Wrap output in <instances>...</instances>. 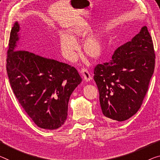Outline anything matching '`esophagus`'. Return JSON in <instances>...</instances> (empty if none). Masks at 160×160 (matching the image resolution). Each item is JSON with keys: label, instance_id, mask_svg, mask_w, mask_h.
<instances>
[{"label": "esophagus", "instance_id": "esophagus-1", "mask_svg": "<svg viewBox=\"0 0 160 160\" xmlns=\"http://www.w3.org/2000/svg\"><path fill=\"white\" fill-rule=\"evenodd\" d=\"M81 73H82V77L86 82H88V81H90L92 78L90 73L88 72V71L86 68H82L81 69Z\"/></svg>", "mask_w": 160, "mask_h": 160}]
</instances>
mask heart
I'll return each mask as SVG.
<instances>
[{
    "label": "heart",
    "instance_id": "1",
    "mask_svg": "<svg viewBox=\"0 0 160 160\" xmlns=\"http://www.w3.org/2000/svg\"><path fill=\"white\" fill-rule=\"evenodd\" d=\"M87 35V30L84 27L75 26L69 31V35L63 34L61 36V48L63 54L68 60L73 61L77 58V51L78 48L76 40L83 38ZM83 51L88 57L97 59L102 55L104 43L102 38L98 35H92L85 39L83 46Z\"/></svg>",
    "mask_w": 160,
    "mask_h": 160
}]
</instances>
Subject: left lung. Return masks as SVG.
<instances>
[{
    "label": "left lung",
    "instance_id": "left-lung-1",
    "mask_svg": "<svg viewBox=\"0 0 160 160\" xmlns=\"http://www.w3.org/2000/svg\"><path fill=\"white\" fill-rule=\"evenodd\" d=\"M155 63L153 41L147 26L114 51L109 62L95 66L103 117L123 122L138 112L148 91Z\"/></svg>",
    "mask_w": 160,
    "mask_h": 160
}]
</instances>
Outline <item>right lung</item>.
<instances>
[{
    "mask_svg": "<svg viewBox=\"0 0 160 160\" xmlns=\"http://www.w3.org/2000/svg\"><path fill=\"white\" fill-rule=\"evenodd\" d=\"M19 25L10 33L6 69L16 99L38 127L56 129L64 124L68 103L82 82L77 70L67 63L25 50H15Z\"/></svg>",
    "mask_w": 160,
    "mask_h": 160,
    "instance_id": "right-lung-1",
    "label": "right lung"
}]
</instances>
